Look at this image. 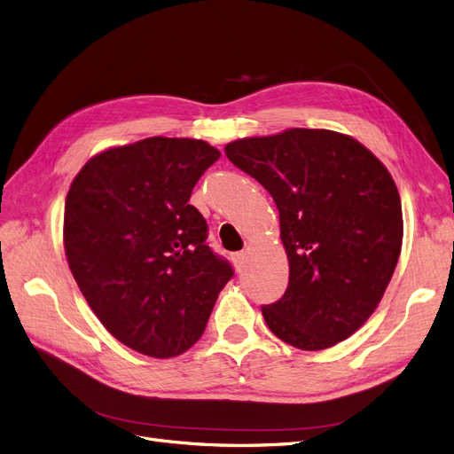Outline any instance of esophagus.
<instances>
[{"mask_svg": "<svg viewBox=\"0 0 454 454\" xmlns=\"http://www.w3.org/2000/svg\"><path fill=\"white\" fill-rule=\"evenodd\" d=\"M233 263H236V267H238V273H243L245 263H247V253H245V250H243V253L233 254Z\"/></svg>", "mask_w": 454, "mask_h": 454, "instance_id": "obj_1", "label": "esophagus"}]
</instances>
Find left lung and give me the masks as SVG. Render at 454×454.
Returning <instances> with one entry per match:
<instances>
[{
  "instance_id": "left-lung-1",
  "label": "left lung",
  "mask_w": 454,
  "mask_h": 454,
  "mask_svg": "<svg viewBox=\"0 0 454 454\" xmlns=\"http://www.w3.org/2000/svg\"><path fill=\"white\" fill-rule=\"evenodd\" d=\"M226 157L275 200L290 282L263 320L294 348L351 337L378 309L400 256L404 223L387 168L356 138L286 129L226 144Z\"/></svg>"
}]
</instances>
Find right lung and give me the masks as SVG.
Masks as SVG:
<instances>
[{"mask_svg":"<svg viewBox=\"0 0 454 454\" xmlns=\"http://www.w3.org/2000/svg\"><path fill=\"white\" fill-rule=\"evenodd\" d=\"M218 157L204 140L153 137L100 151L71 183L63 213L71 273L100 324L138 354L170 359L194 346L233 275L189 204Z\"/></svg>","mask_w":454,"mask_h":454,"instance_id":"right-lung-1","label":"right lung"}]
</instances>
